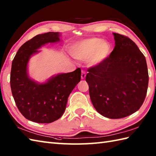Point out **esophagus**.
Wrapping results in <instances>:
<instances>
[{
  "label": "esophagus",
  "mask_w": 156,
  "mask_h": 156,
  "mask_svg": "<svg viewBox=\"0 0 156 156\" xmlns=\"http://www.w3.org/2000/svg\"><path fill=\"white\" fill-rule=\"evenodd\" d=\"M86 72L84 70H82V74H81V78L84 79L86 78Z\"/></svg>",
  "instance_id": "34e87169"
}]
</instances>
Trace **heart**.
Masks as SVG:
<instances>
[{
  "label": "heart",
  "instance_id": "b5f03b06",
  "mask_svg": "<svg viewBox=\"0 0 156 156\" xmlns=\"http://www.w3.org/2000/svg\"><path fill=\"white\" fill-rule=\"evenodd\" d=\"M111 45L102 39L91 37L76 42L72 45L71 54L73 57L80 60L89 59L91 65H98L103 62L110 55Z\"/></svg>",
  "mask_w": 156,
  "mask_h": 156
}]
</instances>
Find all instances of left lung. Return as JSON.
Masks as SVG:
<instances>
[{
    "label": "left lung",
    "instance_id": "obj_1",
    "mask_svg": "<svg viewBox=\"0 0 156 156\" xmlns=\"http://www.w3.org/2000/svg\"><path fill=\"white\" fill-rule=\"evenodd\" d=\"M115 46L101 64L88 69L86 80L94 107L109 119L127 117L138 111L146 97V59L135 42L114 33Z\"/></svg>",
    "mask_w": 156,
    "mask_h": 156
}]
</instances>
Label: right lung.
I'll return each instance as SVG.
<instances>
[{
  "mask_svg": "<svg viewBox=\"0 0 156 156\" xmlns=\"http://www.w3.org/2000/svg\"><path fill=\"white\" fill-rule=\"evenodd\" d=\"M59 41L58 32L36 35L21 45L12 62L10 83L15 104L26 119L37 123H50L62 117L69 94L81 79L80 68L54 76L44 84L36 83L28 77L31 56L43 45Z\"/></svg>",
  "mask_w": 156,
  "mask_h": 156,
  "instance_id": "obj_1",
  "label": "right lung"
}]
</instances>
